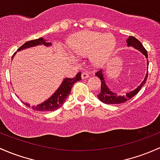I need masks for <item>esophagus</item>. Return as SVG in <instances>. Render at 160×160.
I'll return each instance as SVG.
<instances>
[{"label":"esophagus","instance_id":"34e87169","mask_svg":"<svg viewBox=\"0 0 160 160\" xmlns=\"http://www.w3.org/2000/svg\"><path fill=\"white\" fill-rule=\"evenodd\" d=\"M89 77H90V76H89V73H87V72H84V73H82V75H81V78L83 79V80L88 78Z\"/></svg>","mask_w":160,"mask_h":160}]
</instances>
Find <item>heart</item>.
<instances>
[{
    "instance_id": "1",
    "label": "heart",
    "mask_w": 160,
    "mask_h": 160,
    "mask_svg": "<svg viewBox=\"0 0 160 160\" xmlns=\"http://www.w3.org/2000/svg\"><path fill=\"white\" fill-rule=\"evenodd\" d=\"M70 50L78 55L90 53V59L96 65H101L115 49L116 40L112 35L86 31L75 34L69 43Z\"/></svg>"
}]
</instances>
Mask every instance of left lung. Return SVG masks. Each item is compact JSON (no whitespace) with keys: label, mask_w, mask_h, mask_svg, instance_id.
Returning <instances> with one entry per match:
<instances>
[{"label":"left lung","mask_w":160,"mask_h":160,"mask_svg":"<svg viewBox=\"0 0 160 160\" xmlns=\"http://www.w3.org/2000/svg\"><path fill=\"white\" fill-rule=\"evenodd\" d=\"M127 46L128 47H132L133 48L137 49L140 51L146 58H148V53L147 51L146 50L144 47L142 46V44L141 43V42L139 40H138L137 38H134V37L129 36L128 39L127 40ZM147 69L149 67V60H147ZM97 77H98L100 78V81H101V90H100V93L97 95V97L99 98V100L100 101L104 102V103L107 104H119V103H122V102L127 101V100H130L131 98L134 97V96L137 94L138 92L140 90V89L143 87L144 84L146 83L148 77V71L146 74L145 77H144V80H142V83H140L135 90H132V91H129V93H126L125 96H120L118 95L117 93H114L112 90H110L108 86L107 85V82L105 80V77H104V73L103 70H101L100 71L97 72L96 73Z\"/></svg>","instance_id":"1"}]
</instances>
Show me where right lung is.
Segmentation results:
<instances>
[{
    "label": "right lung",
    "instance_id": "obj_1",
    "mask_svg": "<svg viewBox=\"0 0 160 160\" xmlns=\"http://www.w3.org/2000/svg\"><path fill=\"white\" fill-rule=\"evenodd\" d=\"M38 45L50 47L51 46L52 43L48 42V40H44L43 38H38V39L26 42L25 43H23L22 46L20 47L17 51H21L22 50L33 48V47L38 46ZM16 53L17 52H15L13 56L16 54ZM80 80H81V73H77L73 78H64L58 90L52 94L48 100H46L41 103L38 104V105L33 106V107H32V109L37 111H44V112L58 110L64 103L65 100H67V97H68L69 94L70 93V91H71L72 86L76 82L79 81ZM25 105L29 107L28 103H25Z\"/></svg>",
    "mask_w": 160,
    "mask_h": 160
}]
</instances>
